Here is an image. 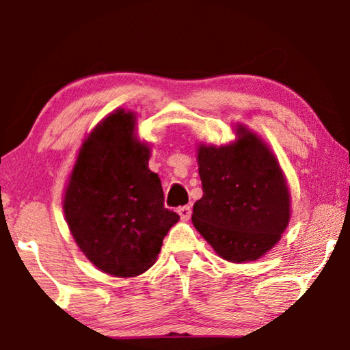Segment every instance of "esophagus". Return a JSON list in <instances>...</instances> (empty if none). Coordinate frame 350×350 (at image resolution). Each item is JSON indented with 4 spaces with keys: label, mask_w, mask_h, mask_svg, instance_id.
<instances>
[{
    "label": "esophagus",
    "mask_w": 350,
    "mask_h": 350,
    "mask_svg": "<svg viewBox=\"0 0 350 350\" xmlns=\"http://www.w3.org/2000/svg\"><path fill=\"white\" fill-rule=\"evenodd\" d=\"M177 213H179L182 221H188V219L191 217V206L183 205V206H180L179 210H177Z\"/></svg>",
    "instance_id": "obj_1"
}]
</instances>
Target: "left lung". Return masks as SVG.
Wrapping results in <instances>:
<instances>
[{
	"label": "left lung",
	"instance_id": "left-lung-1",
	"mask_svg": "<svg viewBox=\"0 0 350 350\" xmlns=\"http://www.w3.org/2000/svg\"><path fill=\"white\" fill-rule=\"evenodd\" d=\"M227 145L198 146L202 198L191 221L228 262H250L273 248L290 221L287 179L269 145L238 123Z\"/></svg>",
	"mask_w": 350,
	"mask_h": 350
}]
</instances>
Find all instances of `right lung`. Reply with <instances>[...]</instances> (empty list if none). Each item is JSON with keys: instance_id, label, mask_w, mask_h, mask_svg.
Wrapping results in <instances>:
<instances>
[{"instance_id": "right-lung-1", "label": "right lung", "mask_w": 350, "mask_h": 350, "mask_svg": "<svg viewBox=\"0 0 350 350\" xmlns=\"http://www.w3.org/2000/svg\"><path fill=\"white\" fill-rule=\"evenodd\" d=\"M135 118L118 108L88 134L63 196L75 244L100 271L117 278L152 267L179 221L163 206L162 182L148 168L151 146L135 135Z\"/></svg>"}]
</instances>
